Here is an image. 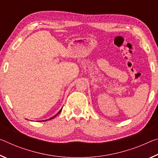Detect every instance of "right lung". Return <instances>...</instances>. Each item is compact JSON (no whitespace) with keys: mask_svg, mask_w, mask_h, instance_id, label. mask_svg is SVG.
Instances as JSON below:
<instances>
[{"mask_svg":"<svg viewBox=\"0 0 158 158\" xmlns=\"http://www.w3.org/2000/svg\"><path fill=\"white\" fill-rule=\"evenodd\" d=\"M61 111H62V109H61V110H60V111H59L58 112H57V114H56V115H54V116H53V117H51V118H50V119H53V118H54V117H56V116H57V114H58L60 113V112ZM44 121H47V120H44Z\"/></svg>","mask_w":158,"mask_h":158,"instance_id":"1","label":"right lung"}]
</instances>
